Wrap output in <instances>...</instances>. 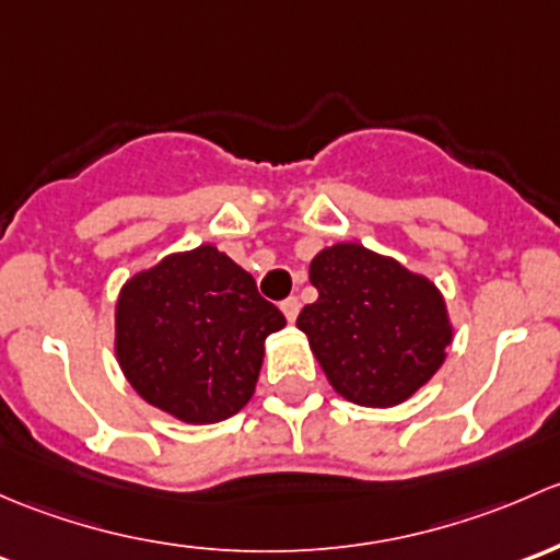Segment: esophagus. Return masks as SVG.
I'll return each mask as SVG.
<instances>
[{
	"label": "esophagus",
	"instance_id": "esophagus-1",
	"mask_svg": "<svg viewBox=\"0 0 560 560\" xmlns=\"http://www.w3.org/2000/svg\"><path fill=\"white\" fill-rule=\"evenodd\" d=\"M299 307H302V304H299V299H296V296L285 299V302H282V304H280L282 315H285V318H288V323H293V320H296V315H299Z\"/></svg>",
	"mask_w": 560,
	"mask_h": 560
}]
</instances>
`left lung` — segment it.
<instances>
[{"instance_id":"1","label":"left lung","mask_w":560,"mask_h":560,"mask_svg":"<svg viewBox=\"0 0 560 560\" xmlns=\"http://www.w3.org/2000/svg\"><path fill=\"white\" fill-rule=\"evenodd\" d=\"M310 282L318 299L296 326L342 399L396 407L445 364L453 323L425 275L359 242H337L310 261Z\"/></svg>"}]
</instances>
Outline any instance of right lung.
Wrapping results in <instances>:
<instances>
[{
	"instance_id": "add662e5",
	"label": "right lung",
	"mask_w": 560,
	"mask_h": 560,
	"mask_svg": "<svg viewBox=\"0 0 560 560\" xmlns=\"http://www.w3.org/2000/svg\"><path fill=\"white\" fill-rule=\"evenodd\" d=\"M285 318L215 245L170 253L120 285L115 359L148 405L191 425L237 415L256 390L264 342Z\"/></svg>"
}]
</instances>
